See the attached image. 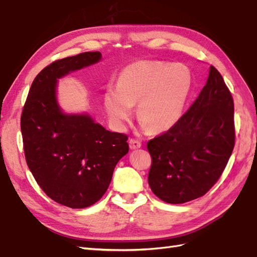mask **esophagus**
<instances>
[{"label":"esophagus","instance_id":"1","mask_svg":"<svg viewBox=\"0 0 257 257\" xmlns=\"http://www.w3.org/2000/svg\"><path fill=\"white\" fill-rule=\"evenodd\" d=\"M130 149L131 150H136V149H139V148L142 147V143L139 141H136V139H130Z\"/></svg>","mask_w":257,"mask_h":257}]
</instances>
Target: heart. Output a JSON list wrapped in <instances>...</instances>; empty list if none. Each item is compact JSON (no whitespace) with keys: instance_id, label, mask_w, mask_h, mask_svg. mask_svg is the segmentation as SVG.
I'll return each instance as SVG.
<instances>
[{"instance_id":"heart-1","label":"heart","mask_w":257,"mask_h":257,"mask_svg":"<svg viewBox=\"0 0 257 257\" xmlns=\"http://www.w3.org/2000/svg\"><path fill=\"white\" fill-rule=\"evenodd\" d=\"M191 74L181 64L142 60L124 67L116 87H108L104 104L116 130H123L134 112L143 131L164 132L181 118L191 90Z\"/></svg>"}]
</instances>
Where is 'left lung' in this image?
Instances as JSON below:
<instances>
[{
	"label": "left lung",
	"mask_w": 257,
	"mask_h": 257,
	"mask_svg": "<svg viewBox=\"0 0 257 257\" xmlns=\"http://www.w3.org/2000/svg\"><path fill=\"white\" fill-rule=\"evenodd\" d=\"M235 145L234 100L212 65L198 97L166 133L148 142L152 192L168 204L196 199L212 188Z\"/></svg>",
	"instance_id": "8db88e82"
}]
</instances>
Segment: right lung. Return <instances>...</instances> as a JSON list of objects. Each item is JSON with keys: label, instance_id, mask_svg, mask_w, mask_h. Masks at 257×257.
Returning <instances> with one entry per match:
<instances>
[{"label": "right lung", "instance_id": "right-lung-1", "mask_svg": "<svg viewBox=\"0 0 257 257\" xmlns=\"http://www.w3.org/2000/svg\"><path fill=\"white\" fill-rule=\"evenodd\" d=\"M99 51L53 62L31 85L21 115L27 164L52 200L80 209L95 204L110 184L113 169L128 152L127 136L113 133L84 113H65L59 105V79L96 64Z\"/></svg>", "mask_w": 257, "mask_h": 257}]
</instances>
